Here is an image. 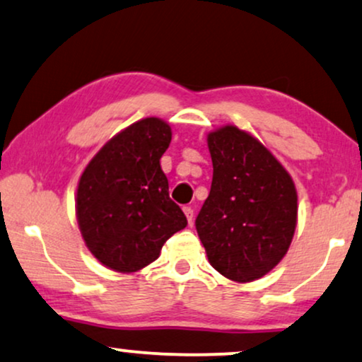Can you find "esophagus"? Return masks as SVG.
Listing matches in <instances>:
<instances>
[{
    "label": "esophagus",
    "mask_w": 362,
    "mask_h": 362,
    "mask_svg": "<svg viewBox=\"0 0 362 362\" xmlns=\"http://www.w3.org/2000/svg\"><path fill=\"white\" fill-rule=\"evenodd\" d=\"M184 214L187 216V220H189V223L194 221V209L192 206H184Z\"/></svg>",
    "instance_id": "1"
}]
</instances>
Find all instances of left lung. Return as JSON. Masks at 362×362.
<instances>
[{
  "mask_svg": "<svg viewBox=\"0 0 362 362\" xmlns=\"http://www.w3.org/2000/svg\"><path fill=\"white\" fill-rule=\"evenodd\" d=\"M214 163L209 199L195 220L206 257L225 278L258 279L290 248L298 195L290 173L248 132L225 125L206 137Z\"/></svg>",
  "mask_w": 362,
  "mask_h": 362,
  "instance_id": "left-lung-1",
  "label": "left lung"
}]
</instances>
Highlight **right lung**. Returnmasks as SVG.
<instances>
[{"instance_id":"add662e5","label":"right lung","mask_w":362,"mask_h":362,"mask_svg":"<svg viewBox=\"0 0 362 362\" xmlns=\"http://www.w3.org/2000/svg\"><path fill=\"white\" fill-rule=\"evenodd\" d=\"M170 141L167 122L142 119L110 139L81 175L77 223L89 252L114 272L156 262L163 243L187 226L160 167Z\"/></svg>"}]
</instances>
